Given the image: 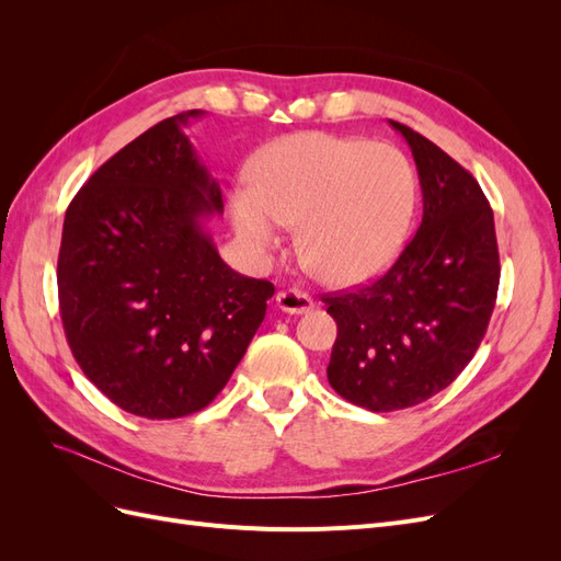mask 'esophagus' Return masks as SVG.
<instances>
[{
    "mask_svg": "<svg viewBox=\"0 0 561 561\" xmlns=\"http://www.w3.org/2000/svg\"><path fill=\"white\" fill-rule=\"evenodd\" d=\"M276 307L285 313H293V316H301V313H309L313 309V301L307 293H299V290H280L276 295Z\"/></svg>",
    "mask_w": 561,
    "mask_h": 561,
    "instance_id": "34e87169",
    "label": "esophagus"
}]
</instances>
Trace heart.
<instances>
[{
	"instance_id": "obj_1",
	"label": "heart",
	"mask_w": 561,
	"mask_h": 561,
	"mask_svg": "<svg viewBox=\"0 0 561 561\" xmlns=\"http://www.w3.org/2000/svg\"><path fill=\"white\" fill-rule=\"evenodd\" d=\"M416 206V175L398 147L307 130L264 147L250 192L231 198L239 241L254 254L280 243L278 225L299 227V257L332 285L360 283L390 264Z\"/></svg>"
}]
</instances>
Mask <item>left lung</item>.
I'll return each mask as SVG.
<instances>
[{
  "label": "left lung",
  "instance_id": "8db88e82",
  "mask_svg": "<svg viewBox=\"0 0 561 561\" xmlns=\"http://www.w3.org/2000/svg\"><path fill=\"white\" fill-rule=\"evenodd\" d=\"M390 126L416 163L421 227L381 278L322 297L336 320L328 381L371 412L414 407L461 375L501 278L494 213L478 180L410 126Z\"/></svg>",
  "mask_w": 561,
  "mask_h": 561
}]
</instances>
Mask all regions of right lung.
I'll list each match as a JSON object with an SVG mask.
<instances>
[{
	"label": "right lung",
	"mask_w": 561,
	"mask_h": 561,
	"mask_svg": "<svg viewBox=\"0 0 561 561\" xmlns=\"http://www.w3.org/2000/svg\"><path fill=\"white\" fill-rule=\"evenodd\" d=\"M163 118L98 168L65 213L58 299L79 367L124 412L180 419L210 404L262 325L274 285L236 274L208 233L225 203Z\"/></svg>",
	"instance_id": "obj_1"
}]
</instances>
